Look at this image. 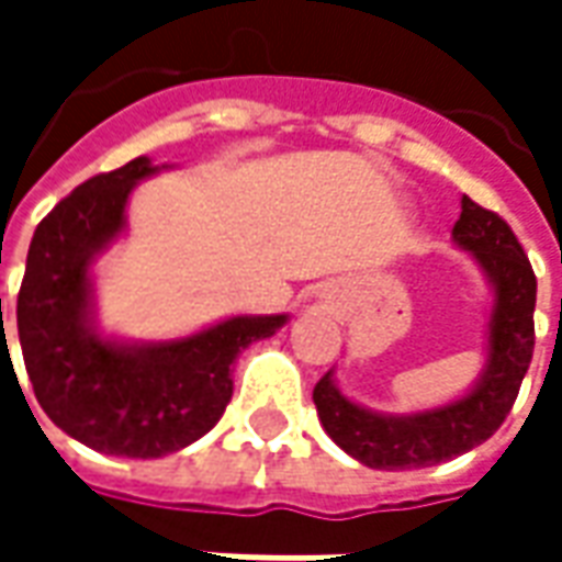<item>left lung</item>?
<instances>
[{
	"instance_id": "obj_1",
	"label": "left lung",
	"mask_w": 562,
	"mask_h": 562,
	"mask_svg": "<svg viewBox=\"0 0 562 562\" xmlns=\"http://www.w3.org/2000/svg\"><path fill=\"white\" fill-rule=\"evenodd\" d=\"M451 237L475 258L494 292V310L487 322V361L475 385L446 406L409 415L373 413L349 401L337 389L334 370L313 389L322 427L346 454L370 470L436 467L482 446L506 422L532 361L536 273L518 237L494 210L479 207L467 195L460 198V220L454 222Z\"/></svg>"
}]
</instances>
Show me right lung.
<instances>
[{
  "mask_svg": "<svg viewBox=\"0 0 562 562\" xmlns=\"http://www.w3.org/2000/svg\"><path fill=\"white\" fill-rule=\"evenodd\" d=\"M161 168L138 156L63 198L32 234L18 294L20 349L42 409L87 448L120 458H165L201 439L232 401L237 355L289 322L232 316L159 342L99 330L92 265L126 232L132 189Z\"/></svg>",
  "mask_w": 562,
  "mask_h": 562,
  "instance_id": "obj_1",
  "label": "right lung"
}]
</instances>
